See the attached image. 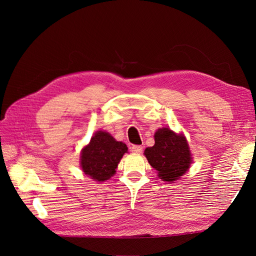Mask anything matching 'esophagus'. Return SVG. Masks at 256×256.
Segmentation results:
<instances>
[{"label":"esophagus","mask_w":256,"mask_h":256,"mask_svg":"<svg viewBox=\"0 0 256 256\" xmlns=\"http://www.w3.org/2000/svg\"><path fill=\"white\" fill-rule=\"evenodd\" d=\"M132 151L134 152V153H142L143 146H141V145H134V146H132Z\"/></svg>","instance_id":"34e87169"}]
</instances>
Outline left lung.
Segmentation results:
<instances>
[{"instance_id": "left-lung-1", "label": "left lung", "mask_w": 256, "mask_h": 256, "mask_svg": "<svg viewBox=\"0 0 256 256\" xmlns=\"http://www.w3.org/2000/svg\"><path fill=\"white\" fill-rule=\"evenodd\" d=\"M155 144L145 150L150 166L166 182H174L188 170L192 157L186 138L170 128H159L154 136Z\"/></svg>"}]
</instances>
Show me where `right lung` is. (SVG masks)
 Masks as SVG:
<instances>
[{"label": "right lung", "mask_w": 256, "mask_h": 256, "mask_svg": "<svg viewBox=\"0 0 256 256\" xmlns=\"http://www.w3.org/2000/svg\"><path fill=\"white\" fill-rule=\"evenodd\" d=\"M128 151L126 144L115 141L106 132H97L90 144L82 149L80 166L90 178L99 182L108 180L115 174L122 155Z\"/></svg>", "instance_id": "obj_1"}]
</instances>
